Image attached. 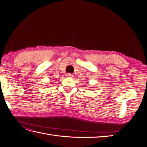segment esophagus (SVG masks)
I'll use <instances>...</instances> for the list:
<instances>
[{
    "label": "esophagus",
    "mask_w": 147,
    "mask_h": 147,
    "mask_svg": "<svg viewBox=\"0 0 147 147\" xmlns=\"http://www.w3.org/2000/svg\"><path fill=\"white\" fill-rule=\"evenodd\" d=\"M66 76L68 77H72L73 75H72V74H66Z\"/></svg>",
    "instance_id": "esophagus-1"
}]
</instances>
